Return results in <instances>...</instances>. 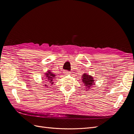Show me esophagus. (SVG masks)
Here are the masks:
<instances>
[{
  "mask_svg": "<svg viewBox=\"0 0 134 134\" xmlns=\"http://www.w3.org/2000/svg\"><path fill=\"white\" fill-rule=\"evenodd\" d=\"M64 73H65V74H69L70 73V71H64Z\"/></svg>",
  "mask_w": 134,
  "mask_h": 134,
  "instance_id": "obj_1",
  "label": "esophagus"
}]
</instances>
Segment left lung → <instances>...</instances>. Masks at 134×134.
I'll use <instances>...</instances> for the list:
<instances>
[{"label": "left lung", "mask_w": 134, "mask_h": 134, "mask_svg": "<svg viewBox=\"0 0 134 134\" xmlns=\"http://www.w3.org/2000/svg\"><path fill=\"white\" fill-rule=\"evenodd\" d=\"M82 82L84 84V86L86 87V88L88 89V90L90 89L91 87H92L93 85H94L93 77H92L91 75L85 73L82 75Z\"/></svg>", "instance_id": "obj_1"}]
</instances>
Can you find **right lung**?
I'll return each mask as SVG.
<instances>
[{
  "label": "right lung",
  "instance_id": "right-lung-1",
  "mask_svg": "<svg viewBox=\"0 0 134 134\" xmlns=\"http://www.w3.org/2000/svg\"><path fill=\"white\" fill-rule=\"evenodd\" d=\"M45 76H46V84H44V86L48 87L47 86H49V85H51L54 84V79H55V75L50 71V70H48L47 71V73H45Z\"/></svg>",
  "mask_w": 134,
  "mask_h": 134
}]
</instances>
